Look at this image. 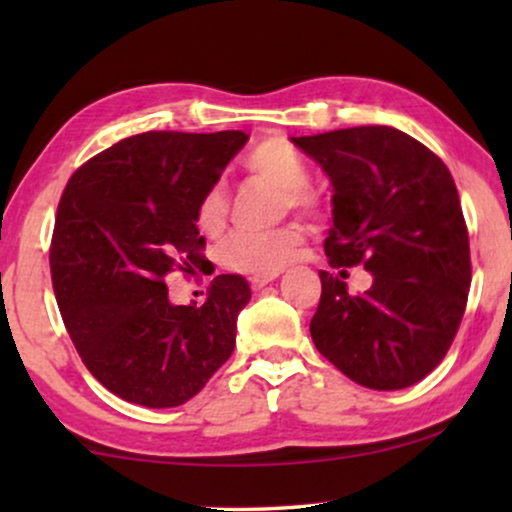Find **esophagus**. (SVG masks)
<instances>
[{"label": "esophagus", "mask_w": 512, "mask_h": 512, "mask_svg": "<svg viewBox=\"0 0 512 512\" xmlns=\"http://www.w3.org/2000/svg\"><path fill=\"white\" fill-rule=\"evenodd\" d=\"M279 277V272H268V275H254L249 279L251 282V289H263V286H268L270 282H275Z\"/></svg>", "instance_id": "1"}]
</instances>
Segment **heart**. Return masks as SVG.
I'll list each match as a JSON object with an SVG mask.
<instances>
[{
    "instance_id": "obj_1",
    "label": "heart",
    "mask_w": 512,
    "mask_h": 512,
    "mask_svg": "<svg viewBox=\"0 0 512 512\" xmlns=\"http://www.w3.org/2000/svg\"><path fill=\"white\" fill-rule=\"evenodd\" d=\"M247 170L254 177H261L284 191V207L298 209V212H312L314 195L307 191L310 184V167L305 158L282 139H270V142L258 144L247 158ZM228 214V195L221 184L207 188L198 202V214L195 221L202 233L216 235L226 223ZM303 233L298 226H284L268 233H235L223 244L221 261L226 268L235 272H256V275H268V272L282 270L286 263L293 261L298 254Z\"/></svg>"
}]
</instances>
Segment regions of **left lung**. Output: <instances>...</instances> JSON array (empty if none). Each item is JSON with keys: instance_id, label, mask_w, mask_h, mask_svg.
<instances>
[{"instance_id": "1", "label": "left lung", "mask_w": 512, "mask_h": 512, "mask_svg": "<svg viewBox=\"0 0 512 512\" xmlns=\"http://www.w3.org/2000/svg\"><path fill=\"white\" fill-rule=\"evenodd\" d=\"M291 142L333 186L331 268L363 265L373 284L352 296L321 270L314 345L368 389L412 387L443 361L466 310L471 249L457 186L436 153L389 125Z\"/></svg>"}]
</instances>
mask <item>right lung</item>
<instances>
[{"mask_svg": "<svg viewBox=\"0 0 512 512\" xmlns=\"http://www.w3.org/2000/svg\"><path fill=\"white\" fill-rule=\"evenodd\" d=\"M247 142L242 130L142 132L90 158L62 193L55 298L81 361L123 401L177 408L233 354L247 279L214 277L195 307L172 303L165 275L200 263L198 202Z\"/></svg>", "mask_w": 512, "mask_h": 512, "instance_id": "obj_1", "label": "right lung"}]
</instances>
